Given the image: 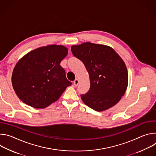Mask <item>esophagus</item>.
<instances>
[{
    "label": "esophagus",
    "mask_w": 156,
    "mask_h": 156,
    "mask_svg": "<svg viewBox=\"0 0 156 156\" xmlns=\"http://www.w3.org/2000/svg\"><path fill=\"white\" fill-rule=\"evenodd\" d=\"M73 84L75 86H77L79 84V80L78 79H75V80L73 81Z\"/></svg>",
    "instance_id": "esophagus-1"
}]
</instances>
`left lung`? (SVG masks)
<instances>
[{
    "label": "left lung",
    "instance_id": "1",
    "mask_svg": "<svg viewBox=\"0 0 156 156\" xmlns=\"http://www.w3.org/2000/svg\"><path fill=\"white\" fill-rule=\"evenodd\" d=\"M73 55L84 63L90 88L81 98L88 107L101 112L114 106L126 90L128 75L122 58L109 46L84 42L71 47Z\"/></svg>",
    "mask_w": 156,
    "mask_h": 156
}]
</instances>
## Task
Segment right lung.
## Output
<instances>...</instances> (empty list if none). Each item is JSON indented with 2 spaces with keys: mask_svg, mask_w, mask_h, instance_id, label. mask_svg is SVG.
<instances>
[{
  "mask_svg": "<svg viewBox=\"0 0 156 156\" xmlns=\"http://www.w3.org/2000/svg\"><path fill=\"white\" fill-rule=\"evenodd\" d=\"M68 49L50 45L34 49L16 64L12 76L14 91L26 104L44 108L57 101L72 83L66 78L61 61Z\"/></svg>",
  "mask_w": 156,
  "mask_h": 156,
  "instance_id": "1",
  "label": "right lung"
}]
</instances>
